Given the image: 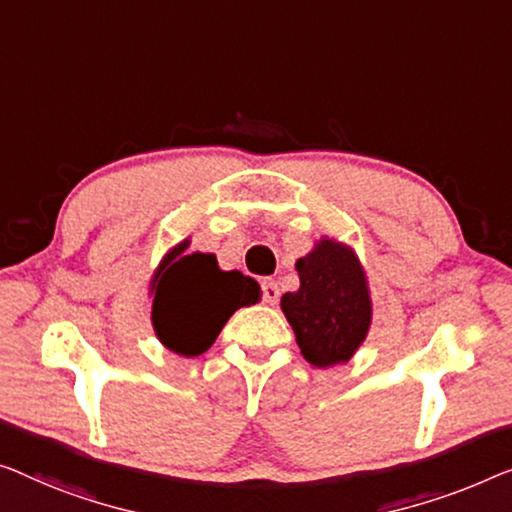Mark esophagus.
I'll return each mask as SVG.
<instances>
[{"label": "esophagus", "mask_w": 512, "mask_h": 512, "mask_svg": "<svg viewBox=\"0 0 512 512\" xmlns=\"http://www.w3.org/2000/svg\"><path fill=\"white\" fill-rule=\"evenodd\" d=\"M262 299H264V303H269V305H276L278 303L280 287H278V282L273 280V278H266L262 282Z\"/></svg>", "instance_id": "obj_1"}]
</instances>
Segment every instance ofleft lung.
I'll list each match as a JSON object with an SVG mask.
<instances>
[{"label": "left lung", "instance_id": "left-lung-1", "mask_svg": "<svg viewBox=\"0 0 512 512\" xmlns=\"http://www.w3.org/2000/svg\"><path fill=\"white\" fill-rule=\"evenodd\" d=\"M301 287L280 299L305 361L315 368L347 363L372 322L370 287L361 259L347 243L319 239L296 259Z\"/></svg>", "mask_w": 512, "mask_h": 512}]
</instances>
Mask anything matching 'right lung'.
<instances>
[{
  "instance_id": "1",
  "label": "right lung",
  "mask_w": 512,
  "mask_h": 512,
  "mask_svg": "<svg viewBox=\"0 0 512 512\" xmlns=\"http://www.w3.org/2000/svg\"><path fill=\"white\" fill-rule=\"evenodd\" d=\"M183 239L160 259L151 278V324L170 352L193 358L207 352L236 310L259 301L257 280L220 271L216 255L190 253Z\"/></svg>"
}]
</instances>
